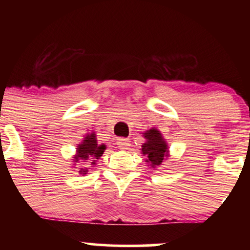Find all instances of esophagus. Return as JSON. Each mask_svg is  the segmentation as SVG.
<instances>
[{"label": "esophagus", "instance_id": "1", "mask_svg": "<svg viewBox=\"0 0 250 250\" xmlns=\"http://www.w3.org/2000/svg\"><path fill=\"white\" fill-rule=\"evenodd\" d=\"M116 143H117V146H119L120 149H128L129 146H130V141L127 139H119Z\"/></svg>", "mask_w": 250, "mask_h": 250}]
</instances>
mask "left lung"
I'll list each match as a JSON object with an SVG mask.
<instances>
[{"mask_svg": "<svg viewBox=\"0 0 250 250\" xmlns=\"http://www.w3.org/2000/svg\"><path fill=\"white\" fill-rule=\"evenodd\" d=\"M146 142L141 146V154L146 156V162L150 168H159L163 161L169 157L168 143L163 137L161 131L151 128L143 133Z\"/></svg>", "mask_w": 250, "mask_h": 250, "instance_id": "8db88e82", "label": "left lung"}]
</instances>
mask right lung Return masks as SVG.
<instances>
[{
	"mask_svg": "<svg viewBox=\"0 0 250 250\" xmlns=\"http://www.w3.org/2000/svg\"><path fill=\"white\" fill-rule=\"evenodd\" d=\"M105 145H99L96 140V134L94 131L87 134L80 145H77L76 154L74 155V166L80 163L79 173L82 175L88 174L89 167H95L97 160L102 156L105 150Z\"/></svg>",
	"mask_w": 250,
	"mask_h": 250,
	"instance_id": "right-lung-1",
	"label": "right lung"
}]
</instances>
